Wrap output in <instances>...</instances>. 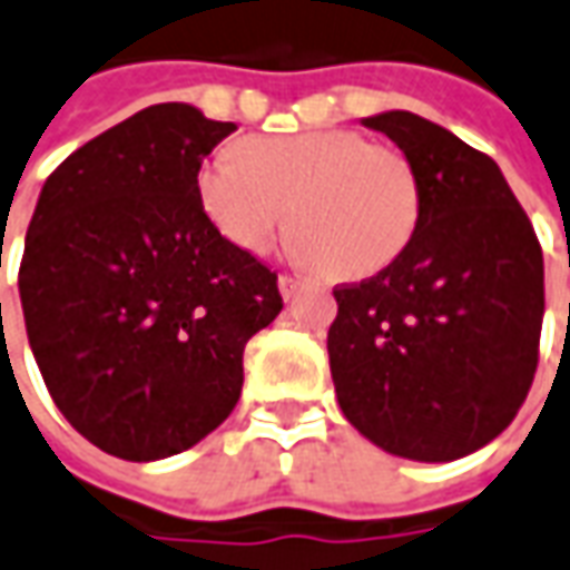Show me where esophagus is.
Listing matches in <instances>:
<instances>
[{
  "label": "esophagus",
  "mask_w": 570,
  "mask_h": 570,
  "mask_svg": "<svg viewBox=\"0 0 570 570\" xmlns=\"http://www.w3.org/2000/svg\"><path fill=\"white\" fill-rule=\"evenodd\" d=\"M301 288H304V282H301L297 276H288V273H285V276H278V292H282L285 301H292L294 294L301 292Z\"/></svg>",
  "instance_id": "34e87169"
}]
</instances>
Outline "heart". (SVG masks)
<instances>
[{
  "instance_id": "heart-1",
  "label": "heart",
  "mask_w": 570,
  "mask_h": 570,
  "mask_svg": "<svg viewBox=\"0 0 570 570\" xmlns=\"http://www.w3.org/2000/svg\"><path fill=\"white\" fill-rule=\"evenodd\" d=\"M195 188L217 233L250 257L269 250L292 210L294 261L341 278L382 273L419 219L410 160L351 129L245 139L204 160Z\"/></svg>"
}]
</instances>
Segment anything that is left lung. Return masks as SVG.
Masks as SVG:
<instances>
[{
	"instance_id": "left-lung-1",
	"label": "left lung",
	"mask_w": 570,
	"mask_h": 570,
	"mask_svg": "<svg viewBox=\"0 0 570 570\" xmlns=\"http://www.w3.org/2000/svg\"><path fill=\"white\" fill-rule=\"evenodd\" d=\"M410 160L419 219L379 276L335 288L328 363L363 438L453 462L528 397L543 325V250L497 160L412 111L363 117Z\"/></svg>"
}]
</instances>
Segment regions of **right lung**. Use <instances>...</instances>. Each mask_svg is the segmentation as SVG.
Instances as JSON below:
<instances>
[{"label": "right lung", "mask_w": 570, "mask_h": 570, "mask_svg": "<svg viewBox=\"0 0 570 570\" xmlns=\"http://www.w3.org/2000/svg\"><path fill=\"white\" fill-rule=\"evenodd\" d=\"M235 124L164 101L77 148L39 191L18 273L30 351L89 443L155 462L235 410L245 344L282 309L276 273L233 247L198 170Z\"/></svg>", "instance_id": "obj_1"}]
</instances>
